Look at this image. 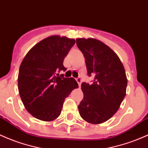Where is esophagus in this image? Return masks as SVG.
Returning <instances> with one entry per match:
<instances>
[{
    "label": "esophagus",
    "mask_w": 148,
    "mask_h": 148,
    "mask_svg": "<svg viewBox=\"0 0 148 148\" xmlns=\"http://www.w3.org/2000/svg\"><path fill=\"white\" fill-rule=\"evenodd\" d=\"M76 80H77V83H78V84H79V86H81V84H82V79H81V78H77V79H76Z\"/></svg>",
    "instance_id": "34e87169"
}]
</instances>
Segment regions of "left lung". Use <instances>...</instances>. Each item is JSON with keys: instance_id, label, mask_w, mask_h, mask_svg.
I'll return each mask as SVG.
<instances>
[{"instance_id": "8db88e82", "label": "left lung", "mask_w": 148, "mask_h": 148, "mask_svg": "<svg viewBox=\"0 0 148 148\" xmlns=\"http://www.w3.org/2000/svg\"><path fill=\"white\" fill-rule=\"evenodd\" d=\"M77 45L86 59L92 84L82 83L84 99L78 106L80 116L92 124L110 119L126 96L127 78L122 62L108 45L92 38H77Z\"/></svg>"}]
</instances>
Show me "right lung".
I'll list each match as a JSON object with an SVG mask.
<instances>
[{
	"mask_svg": "<svg viewBox=\"0 0 148 148\" xmlns=\"http://www.w3.org/2000/svg\"><path fill=\"white\" fill-rule=\"evenodd\" d=\"M75 42L66 36H50L24 58L19 66L18 90L24 108L34 117L43 121L56 119L65 98L79 87L74 78L56 75L66 71L63 62Z\"/></svg>",
	"mask_w": 148,
	"mask_h": 148,
	"instance_id": "add662e5",
	"label": "right lung"
}]
</instances>
